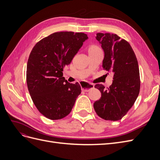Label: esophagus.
<instances>
[{
	"mask_svg": "<svg viewBox=\"0 0 160 160\" xmlns=\"http://www.w3.org/2000/svg\"><path fill=\"white\" fill-rule=\"evenodd\" d=\"M94 85L93 84H91V83H87V82H85L84 83V85L82 86V90H83V91H85V92H88L89 91V90L93 89L94 88Z\"/></svg>",
	"mask_w": 160,
	"mask_h": 160,
	"instance_id": "34e87169",
	"label": "esophagus"
}]
</instances>
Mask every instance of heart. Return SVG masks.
<instances>
[{
  "label": "heart",
  "mask_w": 160,
  "mask_h": 160,
  "mask_svg": "<svg viewBox=\"0 0 160 160\" xmlns=\"http://www.w3.org/2000/svg\"><path fill=\"white\" fill-rule=\"evenodd\" d=\"M99 49V48L98 47H97L95 45H92L89 47V51H95V50H98Z\"/></svg>",
  "instance_id": "b5f03b06"
}]
</instances>
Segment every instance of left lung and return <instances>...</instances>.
<instances>
[{
  "mask_svg": "<svg viewBox=\"0 0 160 160\" xmlns=\"http://www.w3.org/2000/svg\"><path fill=\"white\" fill-rule=\"evenodd\" d=\"M96 39L104 51L103 68L114 75L109 88L95 85L101 98L94 103V109L103 119L120 120L132 108L139 93L137 58L129 43L115 34L97 33Z\"/></svg>",
  "mask_w": 160,
  "mask_h": 160,
  "instance_id": "obj_1",
  "label": "left lung"
}]
</instances>
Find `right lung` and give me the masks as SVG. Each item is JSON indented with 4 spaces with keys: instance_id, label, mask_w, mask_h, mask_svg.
Here are the masks:
<instances>
[{
    "instance_id": "right-lung-1",
    "label": "right lung",
    "mask_w": 160,
    "mask_h": 160,
    "mask_svg": "<svg viewBox=\"0 0 160 160\" xmlns=\"http://www.w3.org/2000/svg\"><path fill=\"white\" fill-rule=\"evenodd\" d=\"M88 38L83 32H57L32 49L27 66V87L34 104L47 118L66 117L80 95V85L69 83L62 71Z\"/></svg>"
}]
</instances>
